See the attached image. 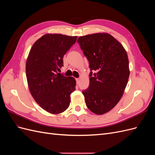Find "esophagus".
<instances>
[{
  "label": "esophagus",
  "mask_w": 155,
  "mask_h": 155,
  "mask_svg": "<svg viewBox=\"0 0 155 155\" xmlns=\"http://www.w3.org/2000/svg\"><path fill=\"white\" fill-rule=\"evenodd\" d=\"M76 81L77 84H79V78H76Z\"/></svg>",
  "instance_id": "esophagus-1"
}]
</instances>
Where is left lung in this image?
I'll use <instances>...</instances> for the list:
<instances>
[{
  "instance_id": "left-lung-1",
  "label": "left lung",
  "mask_w": 155,
  "mask_h": 155,
  "mask_svg": "<svg viewBox=\"0 0 155 155\" xmlns=\"http://www.w3.org/2000/svg\"><path fill=\"white\" fill-rule=\"evenodd\" d=\"M89 62V86L83 91L88 109L96 114L109 112L122 97L129 76V59L123 46L107 33L78 39Z\"/></svg>"
}]
</instances>
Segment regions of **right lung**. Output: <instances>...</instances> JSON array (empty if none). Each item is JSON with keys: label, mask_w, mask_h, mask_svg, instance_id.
<instances>
[{"label": "right lung", "mask_w": 155, "mask_h": 155, "mask_svg": "<svg viewBox=\"0 0 155 155\" xmlns=\"http://www.w3.org/2000/svg\"><path fill=\"white\" fill-rule=\"evenodd\" d=\"M77 36L45 34L33 45L26 63L31 96L44 110L57 114L68 109L70 94L76 89L72 77L59 73L63 58L76 43Z\"/></svg>", "instance_id": "obj_1"}]
</instances>
